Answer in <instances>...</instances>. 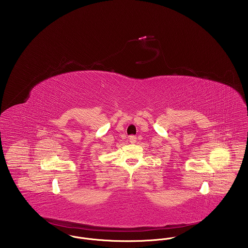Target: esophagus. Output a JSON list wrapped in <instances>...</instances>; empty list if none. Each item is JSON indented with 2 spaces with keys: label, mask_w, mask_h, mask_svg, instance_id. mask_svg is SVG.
Here are the masks:
<instances>
[{
  "label": "esophagus",
  "mask_w": 248,
  "mask_h": 248,
  "mask_svg": "<svg viewBox=\"0 0 248 248\" xmlns=\"http://www.w3.org/2000/svg\"><path fill=\"white\" fill-rule=\"evenodd\" d=\"M129 140H130L131 143H136V142H137V137H135V136H130V137H129Z\"/></svg>",
  "instance_id": "obj_1"
}]
</instances>
